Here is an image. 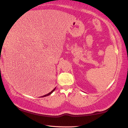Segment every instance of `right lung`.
Returning <instances> with one entry per match:
<instances>
[{
    "label": "right lung",
    "mask_w": 128,
    "mask_h": 128,
    "mask_svg": "<svg viewBox=\"0 0 128 128\" xmlns=\"http://www.w3.org/2000/svg\"><path fill=\"white\" fill-rule=\"evenodd\" d=\"M55 89H56V87H55V88L53 90L51 91V92H50L49 93H48V94H46V95H43V96H42L41 97H45V96H48V95H50L51 94H52V93L53 92V91H54V90H55Z\"/></svg>",
    "instance_id": "add662e5"
}]
</instances>
